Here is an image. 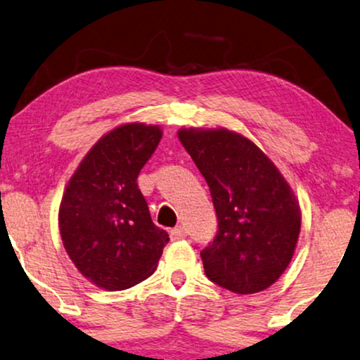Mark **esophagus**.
<instances>
[{
  "label": "esophagus",
  "instance_id": "1",
  "mask_svg": "<svg viewBox=\"0 0 360 360\" xmlns=\"http://www.w3.org/2000/svg\"><path fill=\"white\" fill-rule=\"evenodd\" d=\"M186 236H188V232H186L183 225H177V227L171 230V240H183Z\"/></svg>",
  "mask_w": 360,
  "mask_h": 360
}]
</instances>
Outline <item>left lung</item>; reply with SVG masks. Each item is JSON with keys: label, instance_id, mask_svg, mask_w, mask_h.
Here are the masks:
<instances>
[{"label": "left lung", "instance_id": "1", "mask_svg": "<svg viewBox=\"0 0 360 360\" xmlns=\"http://www.w3.org/2000/svg\"><path fill=\"white\" fill-rule=\"evenodd\" d=\"M210 189L219 232L200 252L210 281L238 295L266 290L283 275L301 230L296 195L252 140L227 128H181Z\"/></svg>", "mask_w": 360, "mask_h": 360}]
</instances>
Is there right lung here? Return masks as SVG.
<instances>
[{
    "label": "right lung",
    "instance_id": "add662e5",
    "mask_svg": "<svg viewBox=\"0 0 360 360\" xmlns=\"http://www.w3.org/2000/svg\"><path fill=\"white\" fill-rule=\"evenodd\" d=\"M161 136L158 124H118L90 148L62 194L59 232L67 255L102 290L146 280L169 242L136 183Z\"/></svg>",
    "mask_w": 360,
    "mask_h": 360
}]
</instances>
